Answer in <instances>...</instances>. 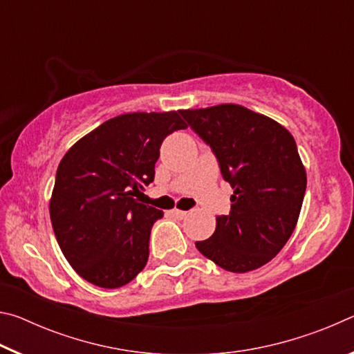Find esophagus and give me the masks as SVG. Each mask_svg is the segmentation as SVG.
<instances>
[{
    "label": "esophagus",
    "instance_id": "obj_1",
    "mask_svg": "<svg viewBox=\"0 0 354 354\" xmlns=\"http://www.w3.org/2000/svg\"><path fill=\"white\" fill-rule=\"evenodd\" d=\"M171 214V217H175L176 220H183L185 215H187V212L185 211H179V209H173V211L170 212Z\"/></svg>",
    "mask_w": 354,
    "mask_h": 354
}]
</instances>
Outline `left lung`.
Instances as JSON below:
<instances>
[{
    "label": "left lung",
    "instance_id": "8db88e82",
    "mask_svg": "<svg viewBox=\"0 0 354 354\" xmlns=\"http://www.w3.org/2000/svg\"><path fill=\"white\" fill-rule=\"evenodd\" d=\"M181 115L211 147L234 189L230 214L217 217L212 237L195 242L196 248L227 272L256 270L289 241L301 211L306 170L295 139L278 122L239 104Z\"/></svg>",
    "mask_w": 354,
    "mask_h": 354
}]
</instances>
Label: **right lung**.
<instances>
[{"label": "right lung", "mask_w": 354, "mask_h": 354, "mask_svg": "<svg viewBox=\"0 0 354 354\" xmlns=\"http://www.w3.org/2000/svg\"><path fill=\"white\" fill-rule=\"evenodd\" d=\"M179 113L113 117L77 140L59 164L53 230L65 259L88 283L117 289L147 266L151 227L164 212L134 196L153 183L165 137L187 128Z\"/></svg>", "instance_id": "right-lung-1"}]
</instances>
